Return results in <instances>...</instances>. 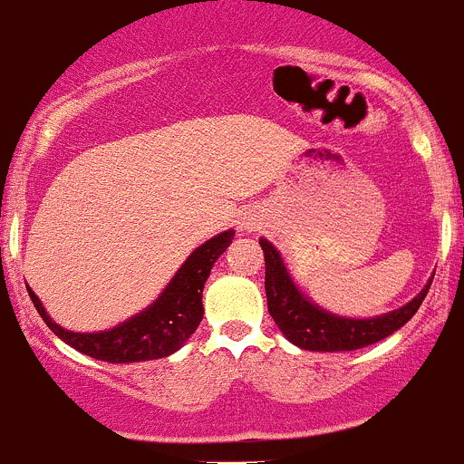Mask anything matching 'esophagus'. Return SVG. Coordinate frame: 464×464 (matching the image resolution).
I'll use <instances>...</instances> for the list:
<instances>
[{"label": "esophagus", "mask_w": 464, "mask_h": 464, "mask_svg": "<svg viewBox=\"0 0 464 464\" xmlns=\"http://www.w3.org/2000/svg\"><path fill=\"white\" fill-rule=\"evenodd\" d=\"M241 227H247V226H246V223H241Z\"/></svg>", "instance_id": "1"}]
</instances>
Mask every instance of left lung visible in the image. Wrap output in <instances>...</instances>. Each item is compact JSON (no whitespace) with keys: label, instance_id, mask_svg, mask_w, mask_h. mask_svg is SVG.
<instances>
[{"label":"left lung","instance_id":"1","mask_svg":"<svg viewBox=\"0 0 464 464\" xmlns=\"http://www.w3.org/2000/svg\"><path fill=\"white\" fill-rule=\"evenodd\" d=\"M258 243L266 254L267 310L283 336L292 345L307 352H352L392 336L418 312L433 278L431 276L427 285L398 310L370 318L341 316L321 307L301 292V287L287 272L281 252L267 238L261 237Z\"/></svg>","mask_w":464,"mask_h":464}]
</instances>
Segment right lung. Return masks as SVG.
Here are the masks:
<instances>
[{"instance_id":"right-lung-1","label":"right lung","mask_w":464,"mask_h":464,"mask_svg":"<svg viewBox=\"0 0 464 464\" xmlns=\"http://www.w3.org/2000/svg\"><path fill=\"white\" fill-rule=\"evenodd\" d=\"M234 230L198 246L183 261L163 292L148 307L103 332H72L54 323L39 296L28 287L39 316L63 343L106 362H141L170 356L186 345L203 318V285L217 258L230 247Z\"/></svg>"}]
</instances>
